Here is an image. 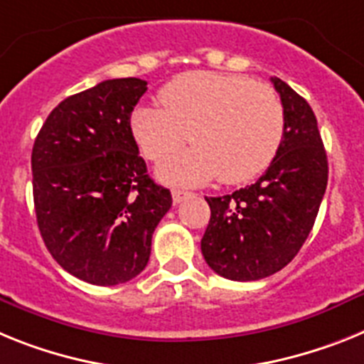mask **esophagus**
<instances>
[{"instance_id": "1", "label": "esophagus", "mask_w": 364, "mask_h": 364, "mask_svg": "<svg viewBox=\"0 0 364 364\" xmlns=\"http://www.w3.org/2000/svg\"><path fill=\"white\" fill-rule=\"evenodd\" d=\"M191 192H186V191H172V200L173 203H181V201L188 200L191 198Z\"/></svg>"}]
</instances>
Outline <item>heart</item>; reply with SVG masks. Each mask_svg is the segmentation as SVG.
Here are the masks:
<instances>
[{
  "mask_svg": "<svg viewBox=\"0 0 364 364\" xmlns=\"http://www.w3.org/2000/svg\"><path fill=\"white\" fill-rule=\"evenodd\" d=\"M163 106H139L132 134L150 161H164L188 141L196 146L159 168L164 181L198 185L220 178L251 181L277 157L284 106L265 84L230 73L192 71L159 93Z\"/></svg>",
  "mask_w": 364,
  "mask_h": 364,
  "instance_id": "1",
  "label": "heart"
}]
</instances>
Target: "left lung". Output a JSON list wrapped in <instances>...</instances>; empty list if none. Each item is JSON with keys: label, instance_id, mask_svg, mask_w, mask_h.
<instances>
[{"label": "left lung", "instance_id": "left-lung-1", "mask_svg": "<svg viewBox=\"0 0 364 364\" xmlns=\"http://www.w3.org/2000/svg\"><path fill=\"white\" fill-rule=\"evenodd\" d=\"M284 106V137L257 183L205 198L210 220L201 238L205 262L220 277L260 280L286 267L314 229L328 185L326 150L309 104L271 78Z\"/></svg>", "mask_w": 364, "mask_h": 364}]
</instances>
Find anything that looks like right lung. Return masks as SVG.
<instances>
[{
    "instance_id": "right-lung-1",
    "label": "right lung",
    "mask_w": 364,
    "mask_h": 364,
    "mask_svg": "<svg viewBox=\"0 0 364 364\" xmlns=\"http://www.w3.org/2000/svg\"><path fill=\"white\" fill-rule=\"evenodd\" d=\"M146 80L113 78L71 95L49 113L33 146L40 235L56 262L95 286H117L146 267L151 235L172 207L132 134Z\"/></svg>"
}]
</instances>
